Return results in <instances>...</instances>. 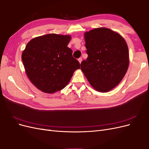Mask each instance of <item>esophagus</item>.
<instances>
[{
	"mask_svg": "<svg viewBox=\"0 0 149 149\" xmlns=\"http://www.w3.org/2000/svg\"><path fill=\"white\" fill-rule=\"evenodd\" d=\"M82 58H79V59H78V61L79 62V63H81V61H82Z\"/></svg>",
	"mask_w": 149,
	"mask_h": 149,
	"instance_id": "34e87169",
	"label": "esophagus"
}]
</instances>
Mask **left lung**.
<instances>
[{"label":"left lung","instance_id":"8db88e82","mask_svg":"<svg viewBox=\"0 0 149 149\" xmlns=\"http://www.w3.org/2000/svg\"><path fill=\"white\" fill-rule=\"evenodd\" d=\"M88 58L81 70L94 89L106 93L118 86L129 64L127 43L118 32L100 27L84 35Z\"/></svg>","mask_w":149,"mask_h":149}]
</instances>
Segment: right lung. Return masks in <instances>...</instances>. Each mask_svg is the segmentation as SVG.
Instances as JSON below:
<instances>
[{"label":"right lung","instance_id":"obj_1","mask_svg":"<svg viewBox=\"0 0 149 149\" xmlns=\"http://www.w3.org/2000/svg\"><path fill=\"white\" fill-rule=\"evenodd\" d=\"M71 35L49 33L31 39L22 54L25 73L32 84L45 93L66 87L79 63L68 47Z\"/></svg>","mask_w":149,"mask_h":149}]
</instances>
